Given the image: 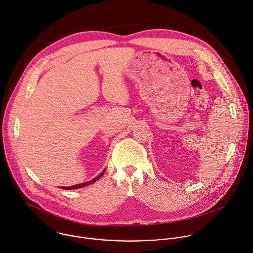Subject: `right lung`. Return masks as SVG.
Instances as JSON below:
<instances>
[{"instance_id":"1","label":"right lung","mask_w":253,"mask_h":253,"mask_svg":"<svg viewBox=\"0 0 253 253\" xmlns=\"http://www.w3.org/2000/svg\"><path fill=\"white\" fill-rule=\"evenodd\" d=\"M105 171H106V169H104L102 172H100L97 176H95L94 178H92V179H90V180H88V181H86V182H84V183H80V184H77V185H73V186H64V187H61V188H64V189H77V188H82V187H84V186H86V185H88V184H90V183H92V182H94V181H96L97 179H99L100 177H102L103 175H104V173H105Z\"/></svg>"}]
</instances>
